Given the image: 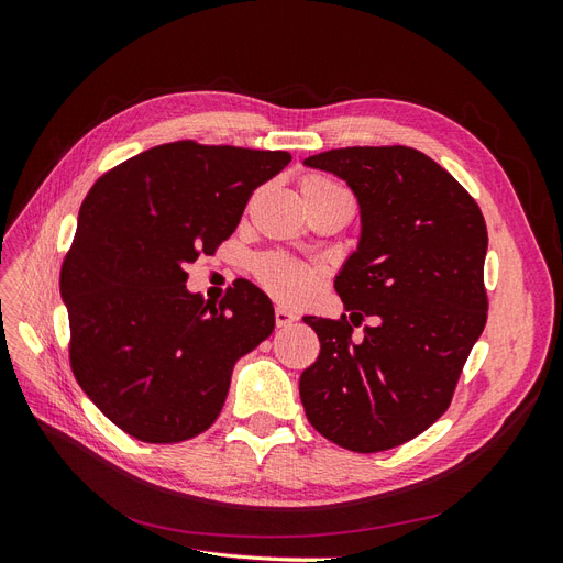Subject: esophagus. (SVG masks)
Instances as JSON below:
<instances>
[{
  "mask_svg": "<svg viewBox=\"0 0 563 563\" xmlns=\"http://www.w3.org/2000/svg\"><path fill=\"white\" fill-rule=\"evenodd\" d=\"M294 321H298V314L288 312L286 308H277V310H275V323H277V329H286V327H291Z\"/></svg>",
  "mask_w": 563,
  "mask_h": 563,
  "instance_id": "1",
  "label": "esophagus"
}]
</instances>
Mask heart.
Segmentation results:
<instances>
[{
  "label": "heart",
  "mask_w": 563,
  "mask_h": 563,
  "mask_svg": "<svg viewBox=\"0 0 563 563\" xmlns=\"http://www.w3.org/2000/svg\"><path fill=\"white\" fill-rule=\"evenodd\" d=\"M300 195L310 211L319 207H331V203H350L345 187H340L335 180L321 174H305L300 178ZM253 272L263 288L288 305H298L308 298L317 279L312 267L279 251L261 255L253 265Z\"/></svg>",
  "instance_id": "obj_1"
}]
</instances>
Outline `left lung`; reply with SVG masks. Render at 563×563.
<instances>
[{
  "instance_id": "8db88e82",
  "label": "left lung",
  "mask_w": 563,
  "mask_h": 563,
  "mask_svg": "<svg viewBox=\"0 0 563 563\" xmlns=\"http://www.w3.org/2000/svg\"><path fill=\"white\" fill-rule=\"evenodd\" d=\"M305 164L343 178L362 209L360 249L335 277L350 317L302 319L321 343L300 376L305 416L347 451L395 449L446 411L486 327L484 216L413 147H338ZM366 316L377 323L354 339Z\"/></svg>"
}]
</instances>
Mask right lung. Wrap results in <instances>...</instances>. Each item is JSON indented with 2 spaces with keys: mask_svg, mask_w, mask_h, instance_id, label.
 <instances>
[{
  "mask_svg": "<svg viewBox=\"0 0 563 563\" xmlns=\"http://www.w3.org/2000/svg\"><path fill=\"white\" fill-rule=\"evenodd\" d=\"M291 162L284 150L174 141L100 176L60 267L70 366L119 430L147 444L207 432L234 362L275 331V308L242 279L218 305L185 288L249 197Z\"/></svg>",
  "mask_w": 563,
  "mask_h": 563,
  "instance_id": "right-lung-1",
  "label": "right lung"
}]
</instances>
